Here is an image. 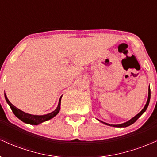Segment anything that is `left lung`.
<instances>
[{
  "label": "left lung",
  "mask_w": 157,
  "mask_h": 157,
  "mask_svg": "<svg viewBox=\"0 0 157 157\" xmlns=\"http://www.w3.org/2000/svg\"><path fill=\"white\" fill-rule=\"evenodd\" d=\"M150 99H151V89H150V87H149V89H148V97H147V100L146 104H145V107H144V109H142V111H140V112L138 113V114H136V116L134 117H133L132 119H131V120H128V121L125 122V123L120 124V125H110V124L105 123V122H103V123L105 124V125H110V126H113V127H123V128H125V127H128V126L132 125L133 123H134V122H136V120H137V119H138L139 117H140V116H141L142 113H143L144 112H145V111H146L147 106H148V105H149V102H150Z\"/></svg>",
  "instance_id": "left-lung-1"
}]
</instances>
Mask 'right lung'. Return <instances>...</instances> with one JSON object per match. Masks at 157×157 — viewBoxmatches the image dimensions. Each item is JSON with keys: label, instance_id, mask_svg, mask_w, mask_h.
<instances>
[{"label": "right lung", "instance_id": "add662e5", "mask_svg": "<svg viewBox=\"0 0 157 157\" xmlns=\"http://www.w3.org/2000/svg\"><path fill=\"white\" fill-rule=\"evenodd\" d=\"M5 99H6L7 103L9 104V105L10 106L11 109H12V112L14 113V114L17 117V118L20 119L21 121H23V122L27 124H30V125H38V124L42 123L46 120H50V119L53 118L54 117H55L57 113H59L60 110V102H61V97L60 98V100H59V103H58V106L56 109L55 111H52V113H48V114L46 115H41V116H38V115H32L29 114V113H26L25 112H23V111L20 110L16 108L15 105H12V103L10 102V100H8L7 98L6 94H5Z\"/></svg>", "mask_w": 157, "mask_h": 157}]
</instances>
